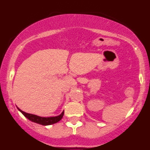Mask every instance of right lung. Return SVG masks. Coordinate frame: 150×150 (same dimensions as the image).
Instances as JSON below:
<instances>
[{"instance_id": "1", "label": "right lung", "mask_w": 150, "mask_h": 150, "mask_svg": "<svg viewBox=\"0 0 150 150\" xmlns=\"http://www.w3.org/2000/svg\"><path fill=\"white\" fill-rule=\"evenodd\" d=\"M18 110L20 111L22 114L25 116L27 119H28L29 120H30L31 122H34L38 123V124L42 125H49L55 124V123L60 121L64 116V111L58 116H53V117H41V116H36V115L30 114V113L23 112L20 109H18Z\"/></svg>"}]
</instances>
